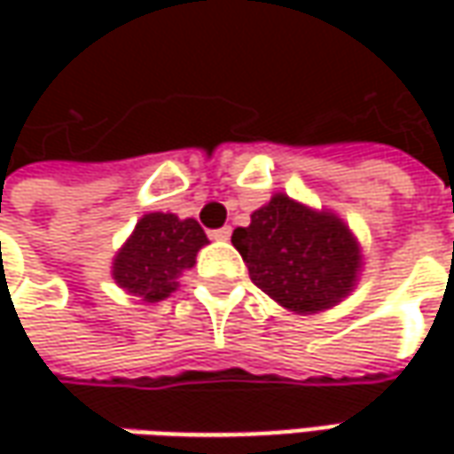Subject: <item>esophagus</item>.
Instances as JSON below:
<instances>
[{"label":"esophagus","instance_id":"34e87169","mask_svg":"<svg viewBox=\"0 0 454 454\" xmlns=\"http://www.w3.org/2000/svg\"><path fill=\"white\" fill-rule=\"evenodd\" d=\"M209 237H212V239H217V242H227V239L232 237V227H219V230H212Z\"/></svg>","mask_w":454,"mask_h":454}]
</instances>
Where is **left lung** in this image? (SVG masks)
<instances>
[{"mask_svg": "<svg viewBox=\"0 0 454 454\" xmlns=\"http://www.w3.org/2000/svg\"><path fill=\"white\" fill-rule=\"evenodd\" d=\"M232 245L257 288L293 313H318L340 303L361 270L351 230L331 212H316L275 194L237 227Z\"/></svg>", "mask_w": 454, "mask_h": 454, "instance_id": "8db88e82", "label": "left lung"}]
</instances>
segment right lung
Wrapping results in <instances>:
<instances>
[{"label":"right lung","instance_id":"right-lung-1","mask_svg":"<svg viewBox=\"0 0 454 454\" xmlns=\"http://www.w3.org/2000/svg\"><path fill=\"white\" fill-rule=\"evenodd\" d=\"M209 239L197 219L151 212L114 257V280L146 303H159L176 290V278L194 268Z\"/></svg>","mask_w":454,"mask_h":454}]
</instances>
